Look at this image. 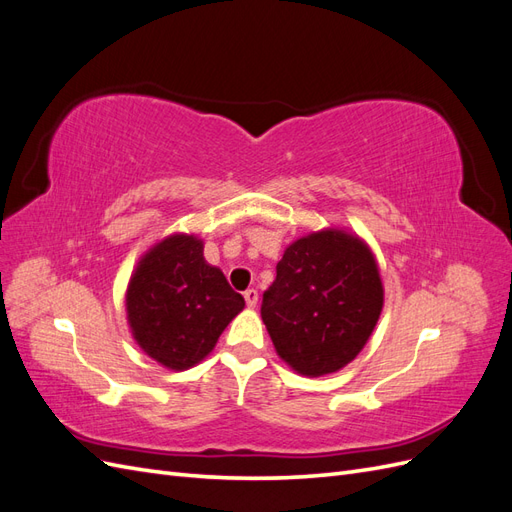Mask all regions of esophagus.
<instances>
[{
    "instance_id": "esophagus-1",
    "label": "esophagus",
    "mask_w": 512,
    "mask_h": 512,
    "mask_svg": "<svg viewBox=\"0 0 512 512\" xmlns=\"http://www.w3.org/2000/svg\"><path fill=\"white\" fill-rule=\"evenodd\" d=\"M243 297H245V303H247V307H256V305H258V292H256L254 288L245 290V292H243Z\"/></svg>"
}]
</instances>
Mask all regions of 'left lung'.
Instances as JSON below:
<instances>
[{
    "mask_svg": "<svg viewBox=\"0 0 512 512\" xmlns=\"http://www.w3.org/2000/svg\"><path fill=\"white\" fill-rule=\"evenodd\" d=\"M384 305L378 262L369 245L327 228L286 247L260 316L294 371L318 378L346 367L374 333Z\"/></svg>",
    "mask_w": 512,
    "mask_h": 512,
    "instance_id": "8db88e82",
    "label": "left lung"
}]
</instances>
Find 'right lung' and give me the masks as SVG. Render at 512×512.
I'll list each match as a JSON object with an SVG mask.
<instances>
[{"label":"right lung","instance_id":"obj_1","mask_svg":"<svg viewBox=\"0 0 512 512\" xmlns=\"http://www.w3.org/2000/svg\"><path fill=\"white\" fill-rule=\"evenodd\" d=\"M245 301L203 256L194 235H170L138 260L126 292L136 344L160 365L183 371L215 348Z\"/></svg>","mask_w":512,"mask_h":512}]
</instances>
